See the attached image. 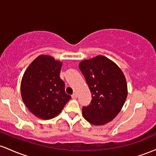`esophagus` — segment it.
I'll return each mask as SVG.
<instances>
[{
    "mask_svg": "<svg viewBox=\"0 0 156 156\" xmlns=\"http://www.w3.org/2000/svg\"><path fill=\"white\" fill-rule=\"evenodd\" d=\"M72 98H73V99H76V98H77V94H76V93H74V94H72Z\"/></svg>",
    "mask_w": 156,
    "mask_h": 156,
    "instance_id": "34e87169",
    "label": "esophagus"
}]
</instances>
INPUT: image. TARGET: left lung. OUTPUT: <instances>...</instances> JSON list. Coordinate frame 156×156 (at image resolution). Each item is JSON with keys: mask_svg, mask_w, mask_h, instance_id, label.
I'll return each instance as SVG.
<instances>
[{"mask_svg": "<svg viewBox=\"0 0 156 156\" xmlns=\"http://www.w3.org/2000/svg\"><path fill=\"white\" fill-rule=\"evenodd\" d=\"M79 69L92 94V101L82 108L84 119L101 125L114 119L122 108L128 95L125 76L112 61L103 55L82 61Z\"/></svg>", "mask_w": 156, "mask_h": 156, "instance_id": "8db88e82", "label": "left lung"}]
</instances>
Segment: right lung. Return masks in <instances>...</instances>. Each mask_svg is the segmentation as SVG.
I'll return each instance as SVG.
<instances>
[{
    "label": "right lung",
    "instance_id": "add662e5",
    "mask_svg": "<svg viewBox=\"0 0 156 156\" xmlns=\"http://www.w3.org/2000/svg\"><path fill=\"white\" fill-rule=\"evenodd\" d=\"M62 62L50 55H41L32 62L23 75L21 96L27 108L43 119L55 117L71 96L66 94L61 79Z\"/></svg>",
    "mask_w": 156,
    "mask_h": 156
}]
</instances>
